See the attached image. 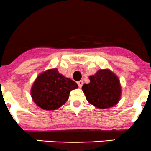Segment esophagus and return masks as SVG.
I'll return each instance as SVG.
<instances>
[{
	"instance_id": "34e87169",
	"label": "esophagus",
	"mask_w": 151,
	"mask_h": 151,
	"mask_svg": "<svg viewBox=\"0 0 151 151\" xmlns=\"http://www.w3.org/2000/svg\"><path fill=\"white\" fill-rule=\"evenodd\" d=\"M77 85H78V86L80 87V88H81V87L83 86V80H80V81L77 82Z\"/></svg>"
}]
</instances>
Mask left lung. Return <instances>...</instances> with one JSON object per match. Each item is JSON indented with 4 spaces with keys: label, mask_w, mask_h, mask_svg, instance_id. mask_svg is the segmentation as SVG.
I'll return each instance as SVG.
<instances>
[{
    "label": "left lung",
    "mask_w": 151,
    "mask_h": 151,
    "mask_svg": "<svg viewBox=\"0 0 151 151\" xmlns=\"http://www.w3.org/2000/svg\"><path fill=\"white\" fill-rule=\"evenodd\" d=\"M89 84L82 87L90 104L99 108L112 107L121 99V86L118 77L109 69L99 70L90 76Z\"/></svg>",
    "instance_id": "left-lung-1"
}]
</instances>
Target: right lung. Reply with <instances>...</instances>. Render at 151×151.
Listing matches in <instances>:
<instances>
[{"instance_id": "1", "label": "right lung", "mask_w": 151, "mask_h": 151, "mask_svg": "<svg viewBox=\"0 0 151 151\" xmlns=\"http://www.w3.org/2000/svg\"><path fill=\"white\" fill-rule=\"evenodd\" d=\"M78 85L52 68L41 73L32 85L30 94L34 103L45 110H55L64 104L69 97L70 91Z\"/></svg>"}]
</instances>
